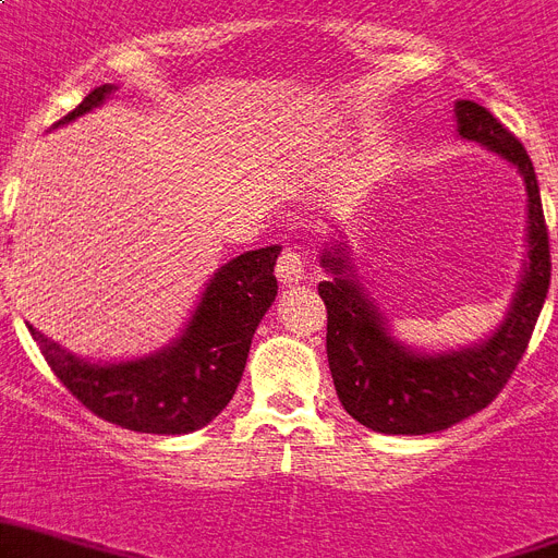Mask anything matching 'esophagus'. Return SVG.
I'll use <instances>...</instances> for the list:
<instances>
[{
	"instance_id": "esophagus-1",
	"label": "esophagus",
	"mask_w": 558,
	"mask_h": 558,
	"mask_svg": "<svg viewBox=\"0 0 558 558\" xmlns=\"http://www.w3.org/2000/svg\"><path fill=\"white\" fill-rule=\"evenodd\" d=\"M310 275V257L301 248H283L278 257V278L287 287H295Z\"/></svg>"
}]
</instances>
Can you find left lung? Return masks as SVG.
Wrapping results in <instances>:
<instances>
[{
	"mask_svg": "<svg viewBox=\"0 0 558 558\" xmlns=\"http://www.w3.org/2000/svg\"><path fill=\"white\" fill-rule=\"evenodd\" d=\"M457 125L465 140H477L518 166L526 184V271L512 298L509 316L488 342L465 351L421 356L386 333V322L365 298L339 248H325L322 266L333 278L318 283L327 307V363L339 401L368 430L421 436L448 430L450 424L486 410L524 360L544 298L550 289V240L533 160L477 101H457Z\"/></svg>",
	"mask_w": 558,
	"mask_h": 558,
	"instance_id": "8db88e82",
	"label": "left lung"
}]
</instances>
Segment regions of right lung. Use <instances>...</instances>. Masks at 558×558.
Segmentation results:
<instances>
[{
    "mask_svg": "<svg viewBox=\"0 0 558 558\" xmlns=\"http://www.w3.org/2000/svg\"><path fill=\"white\" fill-rule=\"evenodd\" d=\"M113 90L101 84L58 122L87 113ZM280 245L245 251L213 275L184 336L146 360L119 365L84 363L28 325L54 377L93 415L134 433L178 436L210 424L231 403L245 372L254 330L278 295Z\"/></svg>",
    "mask_w": 558,
    "mask_h": 558,
    "instance_id": "1",
    "label": "right lung"
}]
</instances>
